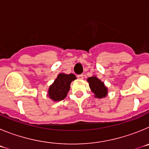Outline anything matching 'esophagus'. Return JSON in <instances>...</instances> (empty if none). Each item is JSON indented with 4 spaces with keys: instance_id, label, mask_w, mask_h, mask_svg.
Listing matches in <instances>:
<instances>
[{
    "instance_id": "1",
    "label": "esophagus",
    "mask_w": 149,
    "mask_h": 149,
    "mask_svg": "<svg viewBox=\"0 0 149 149\" xmlns=\"http://www.w3.org/2000/svg\"><path fill=\"white\" fill-rule=\"evenodd\" d=\"M77 78L80 79V80H83L84 79V74H78L77 75Z\"/></svg>"
}]
</instances>
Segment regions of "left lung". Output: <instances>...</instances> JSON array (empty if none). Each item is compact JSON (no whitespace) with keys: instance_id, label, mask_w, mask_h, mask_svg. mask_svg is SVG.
Returning <instances> with one entry per match:
<instances>
[{"instance_id":"1","label":"left lung","mask_w":149,"mask_h":149,"mask_svg":"<svg viewBox=\"0 0 149 149\" xmlns=\"http://www.w3.org/2000/svg\"><path fill=\"white\" fill-rule=\"evenodd\" d=\"M89 87L95 94V97L98 98H102L106 97L107 95V88L105 86L104 84L101 82V80L95 76H93L87 79Z\"/></svg>"}]
</instances>
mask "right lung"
Listing matches in <instances>:
<instances>
[{
    "label": "right lung",
    "instance_id": "obj_1",
    "mask_svg": "<svg viewBox=\"0 0 149 149\" xmlns=\"http://www.w3.org/2000/svg\"><path fill=\"white\" fill-rule=\"evenodd\" d=\"M76 79L74 74H59L54 82L48 89V97L54 101H60L66 97L70 89V84Z\"/></svg>",
    "mask_w": 149,
    "mask_h": 149
}]
</instances>
